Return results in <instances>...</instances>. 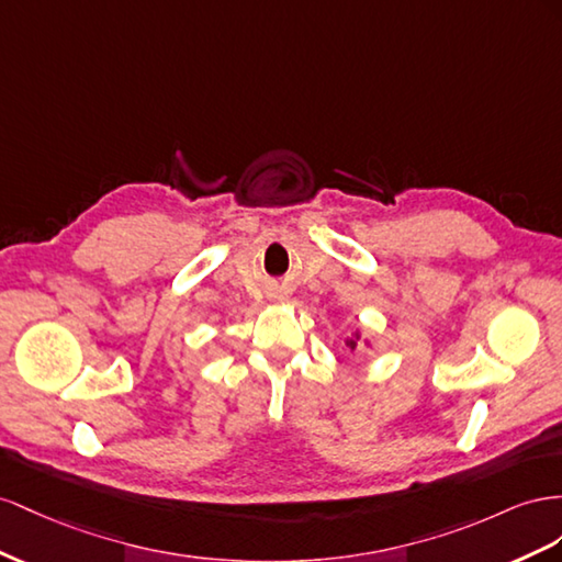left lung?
Here are the masks:
<instances>
[{
    "instance_id": "obj_1",
    "label": "left lung",
    "mask_w": 562,
    "mask_h": 562,
    "mask_svg": "<svg viewBox=\"0 0 562 562\" xmlns=\"http://www.w3.org/2000/svg\"><path fill=\"white\" fill-rule=\"evenodd\" d=\"M344 344L348 346L350 352H356V348H358L360 344H364V348H372V341H370V339H362V329H360V327H356V331H352V336H348V339H346Z\"/></svg>"
}]
</instances>
